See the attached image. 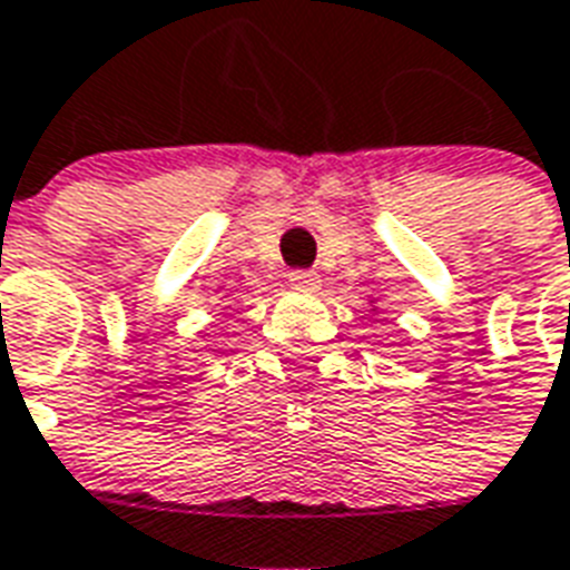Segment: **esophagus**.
<instances>
[{
    "instance_id": "obj_1",
    "label": "esophagus",
    "mask_w": 570,
    "mask_h": 570,
    "mask_svg": "<svg viewBox=\"0 0 570 570\" xmlns=\"http://www.w3.org/2000/svg\"><path fill=\"white\" fill-rule=\"evenodd\" d=\"M289 286H296V289H317L320 277L314 272H307V268H296V272H289Z\"/></svg>"
}]
</instances>
